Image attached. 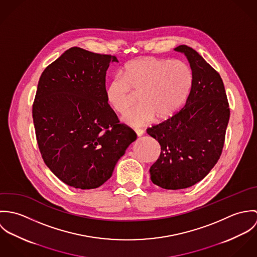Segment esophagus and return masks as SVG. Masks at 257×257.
Wrapping results in <instances>:
<instances>
[{
    "label": "esophagus",
    "instance_id": "obj_1",
    "mask_svg": "<svg viewBox=\"0 0 257 257\" xmlns=\"http://www.w3.org/2000/svg\"><path fill=\"white\" fill-rule=\"evenodd\" d=\"M135 132H136V134H137L138 137H142V136H144V134H145L144 130H140V128H135Z\"/></svg>",
    "mask_w": 257,
    "mask_h": 257
}]
</instances>
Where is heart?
I'll return each instance as SVG.
<instances>
[{
  "mask_svg": "<svg viewBox=\"0 0 257 257\" xmlns=\"http://www.w3.org/2000/svg\"><path fill=\"white\" fill-rule=\"evenodd\" d=\"M192 86V72L181 60L142 57L126 63L121 76L114 75L106 83L105 98L110 108L123 113L132 105L131 90L139 92V106L128 110L122 120L142 126L173 115L183 105Z\"/></svg>",
  "mask_w": 257,
  "mask_h": 257,
  "instance_id": "1",
  "label": "heart"
}]
</instances>
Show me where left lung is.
Returning <instances> with one entry per match:
<instances>
[{"label": "left lung", "instance_id": "obj_1", "mask_svg": "<svg viewBox=\"0 0 257 257\" xmlns=\"http://www.w3.org/2000/svg\"><path fill=\"white\" fill-rule=\"evenodd\" d=\"M192 70V86L183 108L148 127L161 148L149 169L150 179L163 189L178 190L204 179L220 159L229 119V107L218 73L196 50L179 45Z\"/></svg>", "mask_w": 257, "mask_h": 257}]
</instances>
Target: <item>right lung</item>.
Instances as JSON below:
<instances>
[{
	"label": "right lung",
	"instance_id": "obj_1",
	"mask_svg": "<svg viewBox=\"0 0 257 257\" xmlns=\"http://www.w3.org/2000/svg\"><path fill=\"white\" fill-rule=\"evenodd\" d=\"M115 56L71 47L41 74L33 118L44 163L62 182L86 190L110 179L137 140L105 98L106 72Z\"/></svg>",
	"mask_w": 257,
	"mask_h": 257
}]
</instances>
